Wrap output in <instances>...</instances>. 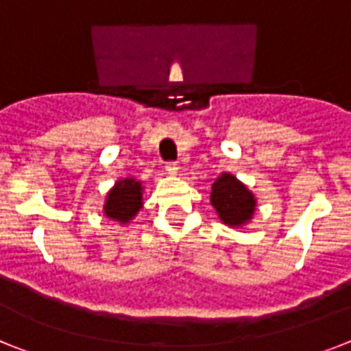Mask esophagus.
<instances>
[{"label":"esophagus","instance_id":"obj_1","mask_svg":"<svg viewBox=\"0 0 351 351\" xmlns=\"http://www.w3.org/2000/svg\"><path fill=\"white\" fill-rule=\"evenodd\" d=\"M166 171L169 173V175H175L176 171H178V164H176V162H167Z\"/></svg>","mask_w":351,"mask_h":351}]
</instances>
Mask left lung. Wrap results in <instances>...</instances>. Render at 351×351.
<instances>
[{"instance_id": "left-lung-1", "label": "left lung", "mask_w": 351, "mask_h": 351, "mask_svg": "<svg viewBox=\"0 0 351 351\" xmlns=\"http://www.w3.org/2000/svg\"><path fill=\"white\" fill-rule=\"evenodd\" d=\"M210 205L221 223L230 228L248 225L257 210L255 194L232 173H221L210 189Z\"/></svg>"}]
</instances>
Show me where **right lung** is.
<instances>
[{
	"mask_svg": "<svg viewBox=\"0 0 351 351\" xmlns=\"http://www.w3.org/2000/svg\"><path fill=\"white\" fill-rule=\"evenodd\" d=\"M143 193L144 185L141 180L134 176L119 178L105 196L103 214L108 219L117 221L121 226H126L143 208Z\"/></svg>",
	"mask_w": 351,
	"mask_h": 351,
	"instance_id": "obj_1",
	"label": "right lung"
}]
</instances>
